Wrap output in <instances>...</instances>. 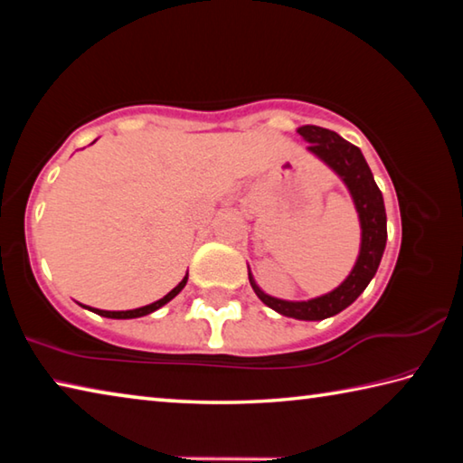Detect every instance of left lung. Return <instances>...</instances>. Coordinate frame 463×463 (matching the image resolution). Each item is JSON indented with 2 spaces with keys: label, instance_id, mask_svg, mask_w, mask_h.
Segmentation results:
<instances>
[{
  "label": "left lung",
  "instance_id": "obj_1",
  "mask_svg": "<svg viewBox=\"0 0 463 463\" xmlns=\"http://www.w3.org/2000/svg\"><path fill=\"white\" fill-rule=\"evenodd\" d=\"M298 135L308 140V151L323 159L354 195L359 222H362V249H359L357 263L339 288L320 298H312L308 302L278 300V298L261 292L250 276L249 281L260 300L279 315L298 320H323L339 315L349 304H354L378 271L388 237L386 208H383L380 187L375 185L372 171L355 145L347 143L333 130L312 127V124L298 128Z\"/></svg>",
  "mask_w": 463,
  "mask_h": 463
}]
</instances>
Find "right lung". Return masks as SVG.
Masks as SVG:
<instances>
[{"instance_id":"obj_1","label":"right lung","mask_w":463,"mask_h":463,"mask_svg":"<svg viewBox=\"0 0 463 463\" xmlns=\"http://www.w3.org/2000/svg\"><path fill=\"white\" fill-rule=\"evenodd\" d=\"M187 284V276L179 281V284L171 289V292L167 294V296H163L161 300H156V302H153V304H146V307H143V308H135V310H98V308H91V312H96V315H99V317H106V318H138V317H145V315H151V312H155L156 308H161V307H165V304L169 302V300H174V298L182 292L184 289V286Z\"/></svg>"}]
</instances>
